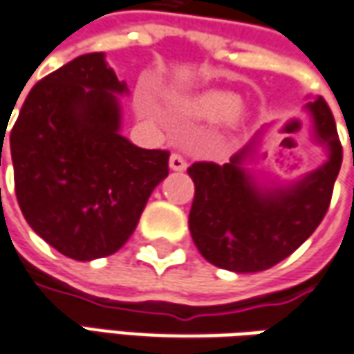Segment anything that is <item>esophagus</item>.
<instances>
[{"mask_svg":"<svg viewBox=\"0 0 354 354\" xmlns=\"http://www.w3.org/2000/svg\"><path fill=\"white\" fill-rule=\"evenodd\" d=\"M170 168L172 170H176V172H182V170H186L188 168V162H186V158L182 156V154L174 153L170 156Z\"/></svg>","mask_w":354,"mask_h":354,"instance_id":"esophagus-1","label":"esophagus"}]
</instances>
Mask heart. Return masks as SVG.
Returning <instances> with one entry per match:
<instances>
[{
    "instance_id": "obj_1",
    "label": "heart",
    "mask_w": 354,
    "mask_h": 354,
    "mask_svg": "<svg viewBox=\"0 0 354 354\" xmlns=\"http://www.w3.org/2000/svg\"><path fill=\"white\" fill-rule=\"evenodd\" d=\"M239 97L227 90H209L186 104L192 115L205 119V121H219L231 115H237Z\"/></svg>"
}]
</instances>
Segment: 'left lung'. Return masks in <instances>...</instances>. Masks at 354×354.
<instances>
[{
	"mask_svg": "<svg viewBox=\"0 0 354 354\" xmlns=\"http://www.w3.org/2000/svg\"><path fill=\"white\" fill-rule=\"evenodd\" d=\"M329 160L290 188L264 189L245 168L252 145L227 165L194 162L189 233L205 261L231 272H261L290 257L322 223L343 162L333 113L323 97L306 104ZM266 156V154H262Z\"/></svg>",
	"mask_w": 354,
	"mask_h": 354,
	"instance_id": "obj_1",
	"label": "left lung"
}]
</instances>
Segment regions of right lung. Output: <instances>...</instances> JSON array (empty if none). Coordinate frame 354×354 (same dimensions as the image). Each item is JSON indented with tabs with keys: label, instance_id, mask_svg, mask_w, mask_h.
Segmentation results:
<instances>
[{
	"label": "right lung",
	"instance_id": "add662e5",
	"mask_svg": "<svg viewBox=\"0 0 354 354\" xmlns=\"http://www.w3.org/2000/svg\"><path fill=\"white\" fill-rule=\"evenodd\" d=\"M125 92L104 53L82 55L32 86L11 129L19 207L39 237L74 261L121 249L168 176V151L119 135L117 95Z\"/></svg>",
	"mask_w": 354,
	"mask_h": 354
}]
</instances>
